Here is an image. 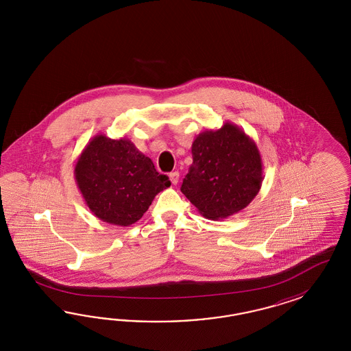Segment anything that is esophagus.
Returning a JSON list of instances; mask_svg holds the SVG:
<instances>
[{"label":"esophagus","instance_id":"34e87169","mask_svg":"<svg viewBox=\"0 0 351 351\" xmlns=\"http://www.w3.org/2000/svg\"><path fill=\"white\" fill-rule=\"evenodd\" d=\"M179 178H180V173H179V171H173V172H171L170 173V180L173 185H176L178 182H179Z\"/></svg>","mask_w":351,"mask_h":351}]
</instances>
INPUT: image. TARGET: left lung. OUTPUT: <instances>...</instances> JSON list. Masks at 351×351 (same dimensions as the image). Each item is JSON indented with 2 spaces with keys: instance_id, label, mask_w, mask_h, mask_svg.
Here are the masks:
<instances>
[{
  "instance_id": "left-lung-1",
  "label": "left lung",
  "mask_w": 351,
  "mask_h": 351,
  "mask_svg": "<svg viewBox=\"0 0 351 351\" xmlns=\"http://www.w3.org/2000/svg\"><path fill=\"white\" fill-rule=\"evenodd\" d=\"M191 156L181 191L207 219L220 220L239 213L261 188L264 176L258 148L234 123L199 134L191 144Z\"/></svg>"
}]
</instances>
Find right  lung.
<instances>
[{"label": "right lung", "instance_id": "obj_1", "mask_svg": "<svg viewBox=\"0 0 351 351\" xmlns=\"http://www.w3.org/2000/svg\"><path fill=\"white\" fill-rule=\"evenodd\" d=\"M77 186L97 219L118 226L136 223L171 181L131 140L91 138L75 167Z\"/></svg>", "mask_w": 351, "mask_h": 351}]
</instances>
